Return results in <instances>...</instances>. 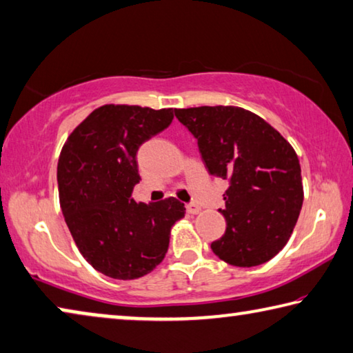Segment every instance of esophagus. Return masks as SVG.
<instances>
[{
  "instance_id": "esophagus-1",
  "label": "esophagus",
  "mask_w": 353,
  "mask_h": 353,
  "mask_svg": "<svg viewBox=\"0 0 353 353\" xmlns=\"http://www.w3.org/2000/svg\"><path fill=\"white\" fill-rule=\"evenodd\" d=\"M200 210H201L200 205L195 203V201H190V203L186 205V211L189 212V214H199Z\"/></svg>"
}]
</instances>
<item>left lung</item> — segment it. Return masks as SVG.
I'll return each mask as SVG.
<instances>
[{
	"label": "left lung",
	"instance_id": "left-lung-1",
	"mask_svg": "<svg viewBox=\"0 0 353 353\" xmlns=\"http://www.w3.org/2000/svg\"><path fill=\"white\" fill-rule=\"evenodd\" d=\"M176 119L197 139L212 176L228 181L227 230L211 244L225 263L253 268L272 259L302 210L299 158L279 131L250 111L234 106L175 109Z\"/></svg>",
	"mask_w": 353,
	"mask_h": 353
}]
</instances>
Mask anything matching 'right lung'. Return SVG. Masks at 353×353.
Wrapping results in <instances>:
<instances>
[{"label": "right lung", "mask_w": 353, "mask_h": 353, "mask_svg": "<svg viewBox=\"0 0 353 353\" xmlns=\"http://www.w3.org/2000/svg\"><path fill=\"white\" fill-rule=\"evenodd\" d=\"M173 109L106 105L77 126L57 163L63 219L81 255L117 280L152 272L169 248L170 228L184 205L169 197L136 203L137 150L164 131Z\"/></svg>", "instance_id": "add662e5"}]
</instances>
